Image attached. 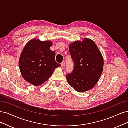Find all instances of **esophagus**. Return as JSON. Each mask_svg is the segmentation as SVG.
<instances>
[{
  "label": "esophagus",
  "instance_id": "34e87169",
  "mask_svg": "<svg viewBox=\"0 0 128 128\" xmlns=\"http://www.w3.org/2000/svg\"><path fill=\"white\" fill-rule=\"evenodd\" d=\"M64 65H65V62H64V61H63L62 62V63H60V66H61L62 67H63V66H64Z\"/></svg>",
  "mask_w": 128,
  "mask_h": 128
}]
</instances>
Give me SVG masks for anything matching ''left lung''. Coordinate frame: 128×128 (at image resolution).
Here are the masks:
<instances>
[{"mask_svg":"<svg viewBox=\"0 0 128 128\" xmlns=\"http://www.w3.org/2000/svg\"><path fill=\"white\" fill-rule=\"evenodd\" d=\"M74 62L73 71L66 75L69 84L75 91L83 92L96 86L102 73L103 58L101 52L92 40L84 38L69 45Z\"/></svg>","mask_w":128,"mask_h":128,"instance_id":"8db88e82","label":"left lung"}]
</instances>
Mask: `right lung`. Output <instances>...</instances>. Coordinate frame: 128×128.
Returning <instances> with one entry per match:
<instances>
[{
  "mask_svg": "<svg viewBox=\"0 0 128 128\" xmlns=\"http://www.w3.org/2000/svg\"><path fill=\"white\" fill-rule=\"evenodd\" d=\"M52 42L33 38L22 50L19 65L22 76L33 86L44 83L60 65L56 62L55 52L50 50Z\"/></svg>",
  "mask_w": 128,
  "mask_h": 128,
  "instance_id": "add662e5",
  "label": "right lung"
}]
</instances>
